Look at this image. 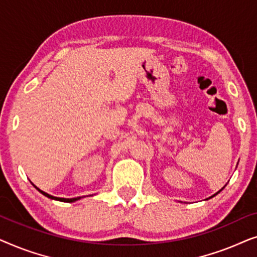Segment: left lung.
Segmentation results:
<instances>
[{
  "mask_svg": "<svg viewBox=\"0 0 257 257\" xmlns=\"http://www.w3.org/2000/svg\"><path fill=\"white\" fill-rule=\"evenodd\" d=\"M219 192H220V191H219ZM219 192H217V193H219ZM217 193H216V194H217Z\"/></svg>",
  "mask_w": 257,
  "mask_h": 257,
  "instance_id": "left-lung-1",
  "label": "left lung"
}]
</instances>
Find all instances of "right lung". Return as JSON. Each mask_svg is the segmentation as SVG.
Returning a JSON list of instances; mask_svg holds the SVG:
<instances>
[{"mask_svg":"<svg viewBox=\"0 0 257 257\" xmlns=\"http://www.w3.org/2000/svg\"><path fill=\"white\" fill-rule=\"evenodd\" d=\"M35 187H36V186H35ZM37 188V187H36ZM38 189V188H37ZM38 191H40L42 194L43 195H45V196H48V198H50V199H54V200H58V201H63V202H73V201H76V200H79L80 198H73V199H63V198H56V196H52V195H50V194H48V193H45V192H43V191H41V189H38Z\"/></svg>","mask_w":257,"mask_h":257,"instance_id":"add662e5","label":"right lung"}]
</instances>
